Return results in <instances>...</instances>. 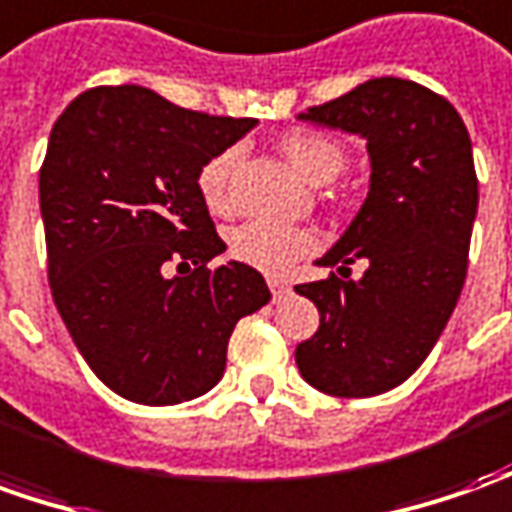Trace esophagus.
Instances as JSON below:
<instances>
[{
	"instance_id": "esophagus-1",
	"label": "esophagus",
	"mask_w": 512,
	"mask_h": 512,
	"mask_svg": "<svg viewBox=\"0 0 512 512\" xmlns=\"http://www.w3.org/2000/svg\"><path fill=\"white\" fill-rule=\"evenodd\" d=\"M269 288L271 294H274V300H280L283 294H288L291 288H288V283H283V280H269Z\"/></svg>"
}]
</instances>
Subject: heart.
<instances>
[{
  "label": "heart",
  "mask_w": 512,
  "mask_h": 512,
  "mask_svg": "<svg viewBox=\"0 0 512 512\" xmlns=\"http://www.w3.org/2000/svg\"><path fill=\"white\" fill-rule=\"evenodd\" d=\"M280 151L291 162V168L308 182H330L347 162V151L336 137L314 128H294L280 139ZM235 162V151H218L198 168L196 187L204 207L212 215H227L229 201V170ZM319 238L311 229L283 227L269 221H246L229 232V255L249 269L263 271L271 277H283L300 260L314 255Z\"/></svg>",
  "instance_id": "b5f03b06"
}]
</instances>
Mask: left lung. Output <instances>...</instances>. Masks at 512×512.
Returning <instances> with one entry per match:
<instances>
[{"label": "left lung", "instance_id": "left-lung-1", "mask_svg": "<svg viewBox=\"0 0 512 512\" xmlns=\"http://www.w3.org/2000/svg\"><path fill=\"white\" fill-rule=\"evenodd\" d=\"M367 139L370 196L319 266L297 285L322 325L297 344L302 378L336 398H373L426 361L460 300L479 182L471 137L446 97L403 78H373L300 114ZM364 259L361 278L349 266Z\"/></svg>", "mask_w": 512, "mask_h": 512}]
</instances>
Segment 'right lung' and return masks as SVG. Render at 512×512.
I'll use <instances>...</instances> for the list:
<instances>
[{
    "label": "right lung",
    "mask_w": 512,
    "mask_h": 512,
    "mask_svg": "<svg viewBox=\"0 0 512 512\" xmlns=\"http://www.w3.org/2000/svg\"><path fill=\"white\" fill-rule=\"evenodd\" d=\"M255 123L142 86H95L52 125L38 173L52 300L92 373L125 401L204 395L238 319L271 300L260 271L210 269L227 243L196 187L198 168Z\"/></svg>",
    "instance_id": "add662e5"
}]
</instances>
